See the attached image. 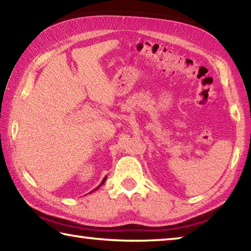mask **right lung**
Segmentation results:
<instances>
[{
    "label": "right lung",
    "instance_id": "obj_1",
    "mask_svg": "<svg viewBox=\"0 0 251 251\" xmlns=\"http://www.w3.org/2000/svg\"><path fill=\"white\" fill-rule=\"evenodd\" d=\"M106 178H107V177H104V179H103V180H101V182H100V185L99 187H96V188H95L94 190H96V189H99V188H100V187L101 185H103V184H104V182H105V180H106ZM94 190H93V192H94ZM91 193H92V192H91Z\"/></svg>",
    "mask_w": 251,
    "mask_h": 251
}]
</instances>
